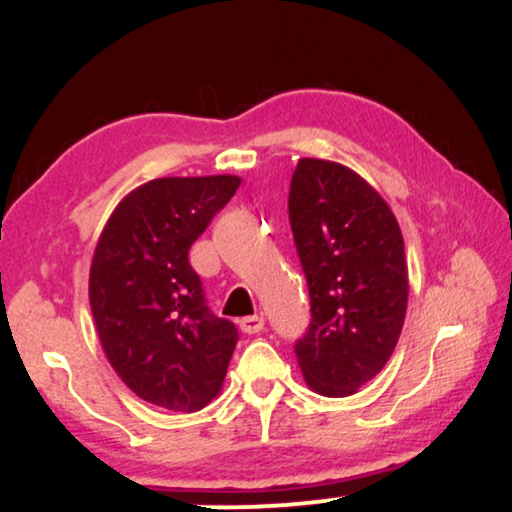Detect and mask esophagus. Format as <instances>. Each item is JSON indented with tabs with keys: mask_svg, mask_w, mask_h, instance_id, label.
Segmentation results:
<instances>
[{
	"mask_svg": "<svg viewBox=\"0 0 512 512\" xmlns=\"http://www.w3.org/2000/svg\"><path fill=\"white\" fill-rule=\"evenodd\" d=\"M263 326H265V319H263V317H258V314H251V317H244V319H240V328H242V333H247V335L261 333V331H263Z\"/></svg>",
	"mask_w": 512,
	"mask_h": 512,
	"instance_id": "34e87169",
	"label": "esophagus"
}]
</instances>
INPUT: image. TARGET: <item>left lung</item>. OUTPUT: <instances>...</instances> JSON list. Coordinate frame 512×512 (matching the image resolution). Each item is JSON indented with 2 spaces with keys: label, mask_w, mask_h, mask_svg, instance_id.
Here are the masks:
<instances>
[{
  "label": "left lung",
  "mask_w": 512,
  "mask_h": 512,
  "mask_svg": "<svg viewBox=\"0 0 512 512\" xmlns=\"http://www.w3.org/2000/svg\"><path fill=\"white\" fill-rule=\"evenodd\" d=\"M289 221L310 289L312 321L296 342L307 387L342 398L373 380L408 310L403 235L387 202L354 170L300 158Z\"/></svg>",
  "instance_id": "left-lung-1"
}]
</instances>
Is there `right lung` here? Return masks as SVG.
Segmentation results:
<instances>
[{
  "instance_id": "right-lung-1",
  "label": "right lung",
  "mask_w": 512,
  "mask_h": 512,
  "mask_svg": "<svg viewBox=\"0 0 512 512\" xmlns=\"http://www.w3.org/2000/svg\"><path fill=\"white\" fill-rule=\"evenodd\" d=\"M242 179L165 177L118 202L90 265V310L118 377L146 403L195 412L219 396L237 345L209 312L188 249Z\"/></svg>"
}]
</instances>
